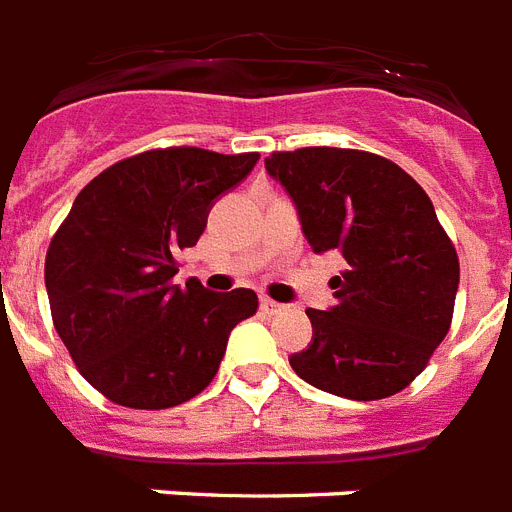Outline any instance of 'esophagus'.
<instances>
[{
  "label": "esophagus",
  "mask_w": 512,
  "mask_h": 512,
  "mask_svg": "<svg viewBox=\"0 0 512 512\" xmlns=\"http://www.w3.org/2000/svg\"><path fill=\"white\" fill-rule=\"evenodd\" d=\"M285 306L277 304V301H272V298H261V312L264 314H280Z\"/></svg>",
  "instance_id": "34e87169"
}]
</instances>
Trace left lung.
Instances as JSON below:
<instances>
[{"instance_id":"8db88e82","label":"left lung","mask_w":512,"mask_h":512,"mask_svg":"<svg viewBox=\"0 0 512 512\" xmlns=\"http://www.w3.org/2000/svg\"><path fill=\"white\" fill-rule=\"evenodd\" d=\"M314 253L338 251L335 306L309 309L312 343L290 357L309 386L375 402L410 386L449 333L460 285L455 245L431 198L396 163L341 147L264 158Z\"/></svg>"}]
</instances>
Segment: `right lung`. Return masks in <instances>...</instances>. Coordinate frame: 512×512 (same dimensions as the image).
<instances>
[{
  "instance_id": "1",
  "label": "right lung",
  "mask_w": 512,
  "mask_h": 512,
  "mask_svg": "<svg viewBox=\"0 0 512 512\" xmlns=\"http://www.w3.org/2000/svg\"><path fill=\"white\" fill-rule=\"evenodd\" d=\"M259 153L169 147L113 163L76 195L47 261L52 322L79 372L110 402L166 410L198 396L222 365L237 322L256 314L248 288L174 285L177 253Z\"/></svg>"
}]
</instances>
